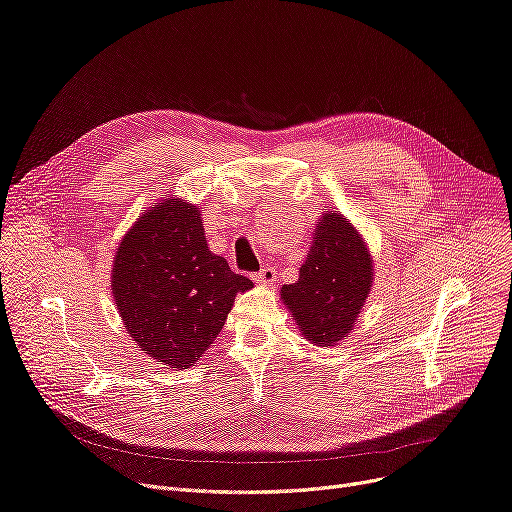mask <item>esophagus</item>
Listing matches in <instances>:
<instances>
[{"mask_svg":"<svg viewBox=\"0 0 512 512\" xmlns=\"http://www.w3.org/2000/svg\"><path fill=\"white\" fill-rule=\"evenodd\" d=\"M274 278H276V272H274V268H270V266H266V268H261L257 274H255V280L259 282V285H263V287H268V285H272L274 282Z\"/></svg>","mask_w":512,"mask_h":512,"instance_id":"34e87169","label":"esophagus"}]
</instances>
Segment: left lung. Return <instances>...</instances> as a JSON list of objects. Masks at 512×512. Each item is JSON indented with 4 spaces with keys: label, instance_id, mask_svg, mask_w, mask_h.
Listing matches in <instances>:
<instances>
[{
    "label": "left lung",
    "instance_id": "8db88e82",
    "mask_svg": "<svg viewBox=\"0 0 512 512\" xmlns=\"http://www.w3.org/2000/svg\"><path fill=\"white\" fill-rule=\"evenodd\" d=\"M371 282V255L361 234L337 211H327L316 223L299 278L282 287L280 295L299 331L314 344L331 346L356 325Z\"/></svg>",
    "mask_w": 512,
    "mask_h": 512
}]
</instances>
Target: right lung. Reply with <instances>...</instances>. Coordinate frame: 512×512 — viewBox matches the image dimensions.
Masks as SVG:
<instances>
[{
  "instance_id": "1",
  "label": "right lung",
  "mask_w": 512,
  "mask_h": 512,
  "mask_svg": "<svg viewBox=\"0 0 512 512\" xmlns=\"http://www.w3.org/2000/svg\"><path fill=\"white\" fill-rule=\"evenodd\" d=\"M111 287L128 333L145 354L170 369H187L215 342L236 295L253 282L208 251L198 208L168 198L122 238Z\"/></svg>"
}]
</instances>
